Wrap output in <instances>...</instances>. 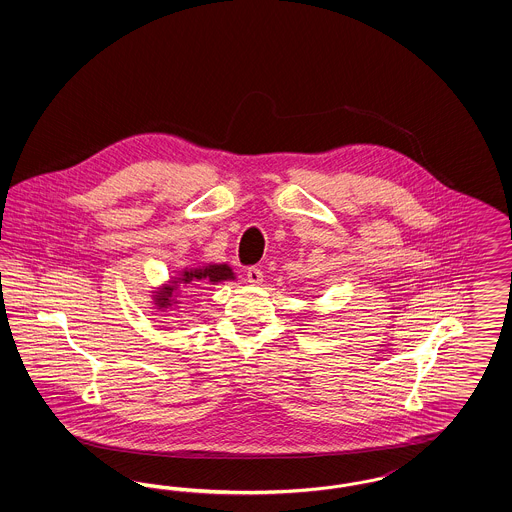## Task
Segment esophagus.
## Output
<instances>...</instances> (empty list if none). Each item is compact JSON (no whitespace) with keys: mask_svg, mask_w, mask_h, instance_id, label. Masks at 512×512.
Wrapping results in <instances>:
<instances>
[{"mask_svg":"<svg viewBox=\"0 0 512 512\" xmlns=\"http://www.w3.org/2000/svg\"><path fill=\"white\" fill-rule=\"evenodd\" d=\"M247 282L253 286H261L263 284V270L257 267L247 268Z\"/></svg>","mask_w":512,"mask_h":512,"instance_id":"1","label":"esophagus"}]
</instances>
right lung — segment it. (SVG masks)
<instances>
[{
  "label": "right lung",
  "instance_id": "right-lung-1",
  "mask_svg": "<svg viewBox=\"0 0 512 512\" xmlns=\"http://www.w3.org/2000/svg\"><path fill=\"white\" fill-rule=\"evenodd\" d=\"M234 272L228 265H205V267L197 268H184L180 272V276H174L169 284L161 286L155 295H153V301H155V307L161 309V311H167L171 309L174 303V297L176 293H180V290L188 288V286H209V284H219L224 280H234Z\"/></svg>",
  "mask_w": 512,
  "mask_h": 512
}]
</instances>
